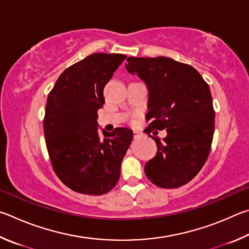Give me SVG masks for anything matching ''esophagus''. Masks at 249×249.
Segmentation results:
<instances>
[{
	"label": "esophagus",
	"instance_id": "esophagus-1",
	"mask_svg": "<svg viewBox=\"0 0 249 249\" xmlns=\"http://www.w3.org/2000/svg\"><path fill=\"white\" fill-rule=\"evenodd\" d=\"M141 137V133L138 132V131H134V139H139Z\"/></svg>",
	"mask_w": 249,
	"mask_h": 249
}]
</instances>
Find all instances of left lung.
Wrapping results in <instances>:
<instances>
[{"instance_id": "8db88e82", "label": "left lung", "mask_w": 249, "mask_h": 249, "mask_svg": "<svg viewBox=\"0 0 249 249\" xmlns=\"http://www.w3.org/2000/svg\"><path fill=\"white\" fill-rule=\"evenodd\" d=\"M127 62V71L137 74L149 90L147 130L167 132L163 141L152 137L158 152L145 164V175L160 188L184 186L210 153L214 110L209 85L197 70L166 56H129Z\"/></svg>"}]
</instances>
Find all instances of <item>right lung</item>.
<instances>
[{
	"label": "right lung",
	"mask_w": 249,
	"mask_h": 249,
	"mask_svg": "<svg viewBox=\"0 0 249 249\" xmlns=\"http://www.w3.org/2000/svg\"><path fill=\"white\" fill-rule=\"evenodd\" d=\"M127 55L93 53L64 70L47 99L46 144L56 176L76 193L100 196L119 180L133 132L117 128L99 134L97 111L104 87Z\"/></svg>",
	"instance_id": "add662e5"
}]
</instances>
